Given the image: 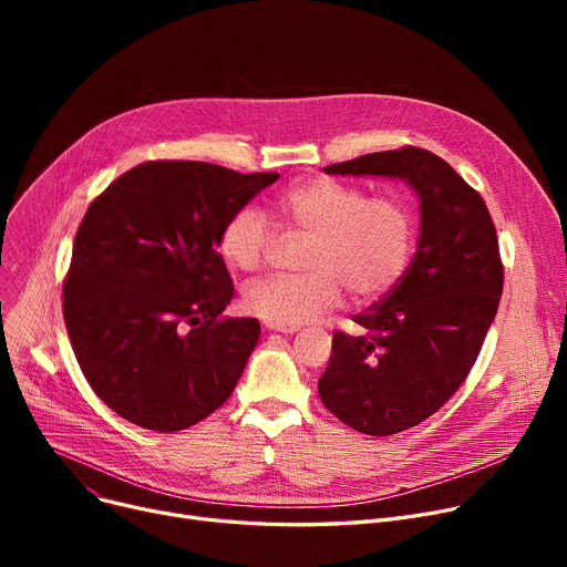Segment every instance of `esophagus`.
<instances>
[{
  "label": "esophagus",
  "instance_id": "esophagus-1",
  "mask_svg": "<svg viewBox=\"0 0 567 567\" xmlns=\"http://www.w3.org/2000/svg\"><path fill=\"white\" fill-rule=\"evenodd\" d=\"M268 331H276V333H282V336H293L296 331H299V326H280V323H266Z\"/></svg>",
  "mask_w": 567,
  "mask_h": 567
}]
</instances>
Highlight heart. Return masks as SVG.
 I'll list each match as a JSON object with an SVG mask.
<instances>
[{
	"label": "heart",
	"instance_id": "heart-1",
	"mask_svg": "<svg viewBox=\"0 0 567 567\" xmlns=\"http://www.w3.org/2000/svg\"><path fill=\"white\" fill-rule=\"evenodd\" d=\"M280 218L310 241L301 266L308 274L266 278L246 289V308L266 323L301 326L351 301L370 303L389 291L411 252V220L395 197H365L336 178H312L278 199ZM274 246V229L252 206L234 212L218 248L238 271H257Z\"/></svg>",
	"mask_w": 567,
	"mask_h": 567
}]
</instances>
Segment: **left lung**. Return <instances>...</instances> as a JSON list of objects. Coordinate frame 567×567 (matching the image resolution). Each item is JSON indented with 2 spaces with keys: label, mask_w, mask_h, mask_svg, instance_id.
<instances>
[{
  "label": "left lung",
  "mask_w": 567,
  "mask_h": 567,
  "mask_svg": "<svg viewBox=\"0 0 567 567\" xmlns=\"http://www.w3.org/2000/svg\"><path fill=\"white\" fill-rule=\"evenodd\" d=\"M402 178L419 197L415 255L381 303L355 315L361 336L333 333L319 398L363 434L389 436L449 402L478 359L503 291V264L483 197L432 152L404 146L323 167Z\"/></svg>",
  "instance_id": "obj_1"
}]
</instances>
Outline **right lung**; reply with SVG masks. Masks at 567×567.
Here are the masks:
<instances>
[{"label": "right lung", "mask_w": 567, "mask_h": 567, "mask_svg": "<svg viewBox=\"0 0 567 567\" xmlns=\"http://www.w3.org/2000/svg\"><path fill=\"white\" fill-rule=\"evenodd\" d=\"M278 178L199 161L142 163L86 208L64 321L89 385L128 423L186 430L236 389L259 321L220 317L234 285L218 236Z\"/></svg>", "instance_id": "1"}]
</instances>
